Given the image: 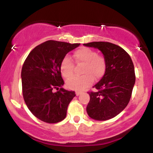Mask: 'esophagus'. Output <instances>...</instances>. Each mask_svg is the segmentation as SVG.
<instances>
[{"label": "esophagus", "instance_id": "1", "mask_svg": "<svg viewBox=\"0 0 153 153\" xmlns=\"http://www.w3.org/2000/svg\"><path fill=\"white\" fill-rule=\"evenodd\" d=\"M80 94H81V92H80V91H75V94H76L77 96H78Z\"/></svg>", "mask_w": 153, "mask_h": 153}]
</instances>
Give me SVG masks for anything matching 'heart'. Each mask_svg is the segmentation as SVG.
Here are the masks:
<instances>
[{"mask_svg":"<svg viewBox=\"0 0 153 153\" xmlns=\"http://www.w3.org/2000/svg\"><path fill=\"white\" fill-rule=\"evenodd\" d=\"M76 65H83L81 77H74L66 82L68 88L73 90H84L92 84L94 78L96 80L101 78L106 68L105 57L88 47H81L73 53ZM61 74L65 79L72 78L74 75V63L68 56L63 57L59 65Z\"/></svg>","mask_w":153,"mask_h":153,"instance_id":"b5f03b06","label":"heart"}]
</instances>
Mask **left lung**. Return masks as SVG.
<instances>
[{
  "mask_svg": "<svg viewBox=\"0 0 153 153\" xmlns=\"http://www.w3.org/2000/svg\"><path fill=\"white\" fill-rule=\"evenodd\" d=\"M83 45L99 49L106 61L104 75L93 87L96 91L88 92L90 95L88 114L99 121L114 118L130 101L136 78L132 60L124 49L114 44L93 42Z\"/></svg>",
  "mask_w": 153,
  "mask_h": 153,
  "instance_id": "8db88e82",
  "label": "left lung"
}]
</instances>
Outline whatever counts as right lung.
Masks as SVG:
<instances>
[{
	"label": "right lung",
	"instance_id": "obj_1",
	"mask_svg": "<svg viewBox=\"0 0 153 153\" xmlns=\"http://www.w3.org/2000/svg\"><path fill=\"white\" fill-rule=\"evenodd\" d=\"M79 45L49 40L33 49L24 61L22 70L23 97L31 113L44 122L53 124L65 118L75 93L62 88L64 80L59 65L67 53ZM54 89L57 92H53Z\"/></svg>",
	"mask_w": 153,
	"mask_h": 153
}]
</instances>
